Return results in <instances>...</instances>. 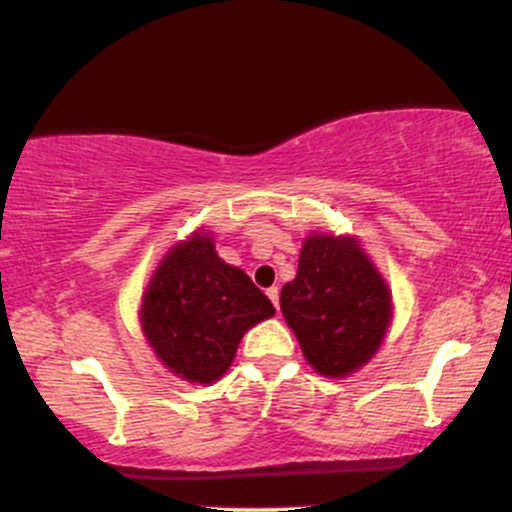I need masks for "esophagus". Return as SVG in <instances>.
Wrapping results in <instances>:
<instances>
[{
    "mask_svg": "<svg viewBox=\"0 0 512 512\" xmlns=\"http://www.w3.org/2000/svg\"><path fill=\"white\" fill-rule=\"evenodd\" d=\"M267 296H269V301L274 303V308L279 310V289H276V286H272V289H267Z\"/></svg>",
    "mask_w": 512,
    "mask_h": 512,
    "instance_id": "obj_1",
    "label": "esophagus"
}]
</instances>
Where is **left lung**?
<instances>
[{
  "label": "left lung",
  "instance_id": "8db88e82",
  "mask_svg": "<svg viewBox=\"0 0 512 512\" xmlns=\"http://www.w3.org/2000/svg\"><path fill=\"white\" fill-rule=\"evenodd\" d=\"M281 313L320 375L344 378L373 358L392 320V296L349 236L305 238L296 279L281 289Z\"/></svg>",
  "mask_w": 512,
  "mask_h": 512
}]
</instances>
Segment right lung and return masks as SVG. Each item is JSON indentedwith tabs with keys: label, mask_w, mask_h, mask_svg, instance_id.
<instances>
[{
	"label": "right lung",
	"mask_w": 512,
	"mask_h": 512,
	"mask_svg": "<svg viewBox=\"0 0 512 512\" xmlns=\"http://www.w3.org/2000/svg\"><path fill=\"white\" fill-rule=\"evenodd\" d=\"M146 342L170 373L211 385L233 363L243 334L274 305L243 269L216 255L209 233L168 250L142 296Z\"/></svg>",
	"instance_id": "add662e5"
}]
</instances>
